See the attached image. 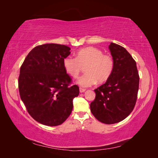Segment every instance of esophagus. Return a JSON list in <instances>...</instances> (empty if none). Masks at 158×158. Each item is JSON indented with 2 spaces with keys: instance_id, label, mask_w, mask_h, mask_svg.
<instances>
[{
  "instance_id": "obj_1",
  "label": "esophagus",
  "mask_w": 158,
  "mask_h": 158,
  "mask_svg": "<svg viewBox=\"0 0 158 158\" xmlns=\"http://www.w3.org/2000/svg\"><path fill=\"white\" fill-rule=\"evenodd\" d=\"M79 91L80 93H84L85 91V89H83V88H79Z\"/></svg>"
}]
</instances>
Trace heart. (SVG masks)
Instances as JSON below:
<instances>
[{"label": "heart", "instance_id": "b5f03b06", "mask_svg": "<svg viewBox=\"0 0 158 158\" xmlns=\"http://www.w3.org/2000/svg\"><path fill=\"white\" fill-rule=\"evenodd\" d=\"M63 67L67 73L77 78L85 68V73L77 79L82 87H89L98 83L107 81L114 68V61L110 55L103 54L100 49L88 47L79 50L77 56H67L63 60Z\"/></svg>", "mask_w": 158, "mask_h": 158}]
</instances>
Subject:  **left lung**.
I'll use <instances>...</instances> for the list:
<instances>
[{
  "mask_svg": "<svg viewBox=\"0 0 158 158\" xmlns=\"http://www.w3.org/2000/svg\"><path fill=\"white\" fill-rule=\"evenodd\" d=\"M109 49L114 61V71L105 84L94 90L95 99L90 108L99 121L114 124L124 120L132 111L139 77L135 60L124 47L111 42Z\"/></svg>",
  "mask_w": 158,
  "mask_h": 158,
  "instance_id": "8db88e82",
  "label": "left lung"
}]
</instances>
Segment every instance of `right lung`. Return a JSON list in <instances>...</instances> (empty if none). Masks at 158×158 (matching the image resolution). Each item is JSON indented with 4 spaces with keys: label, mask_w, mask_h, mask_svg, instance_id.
<instances>
[{
    "label": "right lung",
    "mask_w": 158,
    "mask_h": 158,
    "mask_svg": "<svg viewBox=\"0 0 158 158\" xmlns=\"http://www.w3.org/2000/svg\"><path fill=\"white\" fill-rule=\"evenodd\" d=\"M65 45L45 44L33 48L20 68L19 90L28 114L48 126L62 124L70 115L79 93L63 67L70 54Z\"/></svg>",
    "instance_id": "right-lung-1"
}]
</instances>
